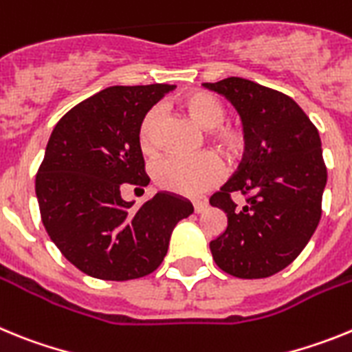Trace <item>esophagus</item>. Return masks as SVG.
<instances>
[{
  "label": "esophagus",
  "mask_w": 352,
  "mask_h": 352,
  "mask_svg": "<svg viewBox=\"0 0 352 352\" xmlns=\"http://www.w3.org/2000/svg\"><path fill=\"white\" fill-rule=\"evenodd\" d=\"M206 208H208L206 201H194V211H195V213H203Z\"/></svg>",
  "instance_id": "34e87169"
}]
</instances>
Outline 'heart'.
Here are the masks:
<instances>
[{
	"instance_id": "b5f03b06",
	"label": "heart",
	"mask_w": 352,
	"mask_h": 352,
	"mask_svg": "<svg viewBox=\"0 0 352 352\" xmlns=\"http://www.w3.org/2000/svg\"><path fill=\"white\" fill-rule=\"evenodd\" d=\"M179 105L192 120L208 130L211 142L229 158H239L247 148V132L236 121H227V107L219 96L204 89L188 91L182 96ZM160 109L146 111L139 123L138 139L144 153L157 149ZM226 178L222 158L213 151H204L195 157L167 155L155 162L153 179L160 188L173 194L195 197L219 185Z\"/></svg>"
}]
</instances>
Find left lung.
I'll return each mask as SVG.
<instances>
[{
  "mask_svg": "<svg viewBox=\"0 0 352 352\" xmlns=\"http://www.w3.org/2000/svg\"><path fill=\"white\" fill-rule=\"evenodd\" d=\"M204 86L236 105L247 153L211 206L227 213V229L210 243L220 270L238 278H266L287 268L321 220L326 164L321 138L291 96L254 80L227 77ZM238 191L248 204L232 201Z\"/></svg>",
  "mask_w": 352,
  "mask_h": 352,
  "instance_id": "left-lung-1",
  "label": "left lung"
}]
</instances>
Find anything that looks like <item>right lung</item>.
Segmentation results:
<instances>
[{"instance_id":"add662e5","label":"right lung","mask_w":352,"mask_h":352,"mask_svg":"<svg viewBox=\"0 0 352 352\" xmlns=\"http://www.w3.org/2000/svg\"><path fill=\"white\" fill-rule=\"evenodd\" d=\"M173 84L113 86L72 107L51 133L36 173L43 227L76 268L102 280H133L158 268L188 201L157 194L141 208L121 197L146 186L138 130Z\"/></svg>"}]
</instances>
